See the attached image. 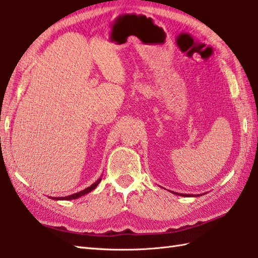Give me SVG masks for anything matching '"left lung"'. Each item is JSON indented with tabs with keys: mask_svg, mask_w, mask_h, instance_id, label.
Listing matches in <instances>:
<instances>
[{
	"mask_svg": "<svg viewBox=\"0 0 258 258\" xmlns=\"http://www.w3.org/2000/svg\"><path fill=\"white\" fill-rule=\"evenodd\" d=\"M174 194H176V196H182V197H197V196H193V194H180V193H176V192H172ZM200 196V194H199ZM202 196V194H201Z\"/></svg>",
	"mask_w": 258,
	"mask_h": 258,
	"instance_id": "obj_1",
	"label": "left lung"
}]
</instances>
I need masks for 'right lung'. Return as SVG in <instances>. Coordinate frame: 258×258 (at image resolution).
I'll return each mask as SVG.
<instances>
[{
	"label": "right lung",
	"mask_w": 258,
	"mask_h": 258,
	"mask_svg": "<svg viewBox=\"0 0 258 258\" xmlns=\"http://www.w3.org/2000/svg\"><path fill=\"white\" fill-rule=\"evenodd\" d=\"M100 181H101V177H99L98 180H97L95 183H93V184H91L90 186H88L87 188H85V190H83V191H81V192L74 193V194H72V196L60 197V198H50V199H51V200H75V199H78V198H81V197L85 196V194H87V193L91 192L93 190H95V188L97 187V185H98L99 183H100Z\"/></svg>",
	"instance_id": "obj_1"
}]
</instances>
